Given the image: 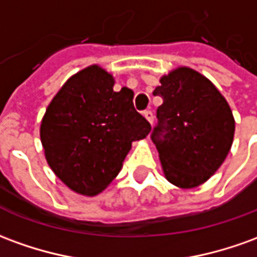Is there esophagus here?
<instances>
[{
	"instance_id": "34e87169",
	"label": "esophagus",
	"mask_w": 257,
	"mask_h": 257,
	"mask_svg": "<svg viewBox=\"0 0 257 257\" xmlns=\"http://www.w3.org/2000/svg\"><path fill=\"white\" fill-rule=\"evenodd\" d=\"M143 115H145V118H146V119H147V121H149V122H150V123H152V125H153V122H154L153 111L146 110V111H145V112H143Z\"/></svg>"
}]
</instances>
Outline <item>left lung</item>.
Returning a JSON list of instances; mask_svg holds the SVG:
<instances>
[{
    "label": "left lung",
    "mask_w": 257,
    "mask_h": 257,
    "mask_svg": "<svg viewBox=\"0 0 257 257\" xmlns=\"http://www.w3.org/2000/svg\"><path fill=\"white\" fill-rule=\"evenodd\" d=\"M161 96L152 141L166 178L191 189L218 170L234 141L235 121L227 100L209 79L181 66L160 79Z\"/></svg>",
    "instance_id": "1"
}]
</instances>
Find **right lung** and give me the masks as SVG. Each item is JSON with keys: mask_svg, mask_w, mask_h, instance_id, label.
Segmentation results:
<instances>
[{"mask_svg": "<svg viewBox=\"0 0 257 257\" xmlns=\"http://www.w3.org/2000/svg\"><path fill=\"white\" fill-rule=\"evenodd\" d=\"M97 65L75 73L46 110L40 138L48 166L73 192L94 196L118 175L132 142L152 131L134 107V91H114Z\"/></svg>", "mask_w": 257, "mask_h": 257, "instance_id": "add662e5", "label": "right lung"}]
</instances>
